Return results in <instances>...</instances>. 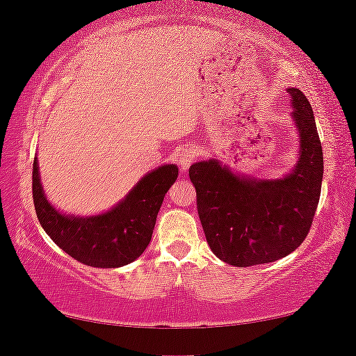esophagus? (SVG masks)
Segmentation results:
<instances>
[{
	"label": "esophagus",
	"mask_w": 356,
	"mask_h": 356,
	"mask_svg": "<svg viewBox=\"0 0 356 356\" xmlns=\"http://www.w3.org/2000/svg\"><path fill=\"white\" fill-rule=\"evenodd\" d=\"M197 157H199L197 149L193 147V145H188V147H184L181 152H179V155H178L179 167H181L183 170H188L189 165H191Z\"/></svg>",
	"instance_id": "obj_1"
}]
</instances>
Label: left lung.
<instances>
[{"label": "left lung", "mask_w": 356, "mask_h": 356, "mask_svg": "<svg viewBox=\"0 0 356 356\" xmlns=\"http://www.w3.org/2000/svg\"><path fill=\"white\" fill-rule=\"evenodd\" d=\"M300 131V160L284 179L238 178L217 160L189 167L204 235L227 264L250 267L279 261L308 236L318 209L324 159L314 113L298 89H286Z\"/></svg>", "instance_id": "obj_1"}]
</instances>
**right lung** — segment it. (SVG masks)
I'll return each mask as SVG.
<instances>
[{
  "instance_id": "1",
  "label": "right lung",
  "mask_w": 356,
  "mask_h": 356,
  "mask_svg": "<svg viewBox=\"0 0 356 356\" xmlns=\"http://www.w3.org/2000/svg\"><path fill=\"white\" fill-rule=\"evenodd\" d=\"M177 178L178 168L163 165L145 175L110 212L97 217H67L48 204L38 178L37 159H33V206L43 230L66 254L86 266L113 269L138 259L147 248L163 196Z\"/></svg>"
}]
</instances>
